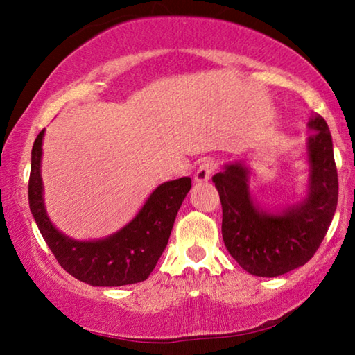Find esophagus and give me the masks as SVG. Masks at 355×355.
Returning <instances> with one entry per match:
<instances>
[{
  "instance_id": "esophagus-1",
  "label": "esophagus",
  "mask_w": 355,
  "mask_h": 355,
  "mask_svg": "<svg viewBox=\"0 0 355 355\" xmlns=\"http://www.w3.org/2000/svg\"><path fill=\"white\" fill-rule=\"evenodd\" d=\"M214 167H216V164L213 163V161H203V163L199 166V169H197V172H196L194 182L196 183L208 182V180L211 178V173L214 172Z\"/></svg>"
}]
</instances>
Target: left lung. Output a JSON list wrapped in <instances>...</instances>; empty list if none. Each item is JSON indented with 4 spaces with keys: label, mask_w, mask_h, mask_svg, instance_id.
Wrapping results in <instances>:
<instances>
[{
    "label": "left lung",
    "mask_w": 355,
    "mask_h": 355,
    "mask_svg": "<svg viewBox=\"0 0 355 355\" xmlns=\"http://www.w3.org/2000/svg\"><path fill=\"white\" fill-rule=\"evenodd\" d=\"M307 141L309 192L297 205L280 213L264 211L249 189L250 171L241 163L225 164L216 173L222 205V238L244 271L258 277H277L304 266L320 248L338 202V173L334 144L321 116H311Z\"/></svg>",
    "instance_id": "obj_1"
}]
</instances>
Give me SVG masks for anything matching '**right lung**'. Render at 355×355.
I'll return each mask as SVG.
<instances>
[{
  "mask_svg": "<svg viewBox=\"0 0 355 355\" xmlns=\"http://www.w3.org/2000/svg\"><path fill=\"white\" fill-rule=\"evenodd\" d=\"M37 135L31 152L28 197L29 209L58 263L75 279L92 286H122L146 280L169 241L177 213L191 189V178L159 184L123 228L94 241H76L51 224L44 203L40 175L42 141Z\"/></svg>",
  "mask_w": 355,
  "mask_h": 355,
  "instance_id": "right-lung-1",
  "label": "right lung"
}]
</instances>
